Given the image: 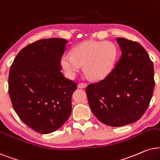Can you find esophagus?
Listing matches in <instances>:
<instances>
[{
    "label": "esophagus",
    "mask_w": 160,
    "mask_h": 160,
    "mask_svg": "<svg viewBox=\"0 0 160 160\" xmlns=\"http://www.w3.org/2000/svg\"><path fill=\"white\" fill-rule=\"evenodd\" d=\"M87 86V83H85V82H80L78 83V87L79 88H85Z\"/></svg>",
    "instance_id": "obj_1"
}]
</instances>
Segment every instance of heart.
<instances>
[{"label":"heart","instance_id":"heart-1","mask_svg":"<svg viewBox=\"0 0 160 160\" xmlns=\"http://www.w3.org/2000/svg\"><path fill=\"white\" fill-rule=\"evenodd\" d=\"M71 55H63L61 65L69 76L80 72L81 66L89 78L104 79L111 71L117 55V49L111 42L85 41L72 50Z\"/></svg>","mask_w":160,"mask_h":160}]
</instances>
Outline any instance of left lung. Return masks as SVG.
<instances>
[{
  "instance_id": "8db88e82",
  "label": "left lung",
  "mask_w": 160,
  "mask_h": 160,
  "mask_svg": "<svg viewBox=\"0 0 160 160\" xmlns=\"http://www.w3.org/2000/svg\"><path fill=\"white\" fill-rule=\"evenodd\" d=\"M121 57L101 81L88 85L86 93L93 113L111 127L130 124L141 118L154 88V66L146 50L136 42L116 39Z\"/></svg>"
}]
</instances>
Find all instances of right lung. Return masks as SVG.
I'll list each match as a JSON object with an SVG mask.
<instances>
[{"label":"right lung","instance_id":"1","mask_svg":"<svg viewBox=\"0 0 160 160\" xmlns=\"http://www.w3.org/2000/svg\"><path fill=\"white\" fill-rule=\"evenodd\" d=\"M68 41L41 39L17 55L8 75V93L16 113L34 131L49 134L60 128L72 112L77 84L61 72Z\"/></svg>","mask_w":160,"mask_h":160}]
</instances>
